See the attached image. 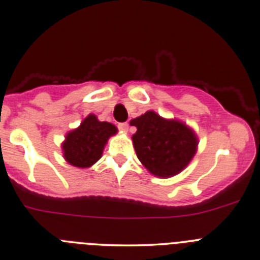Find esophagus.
Here are the masks:
<instances>
[{
  "mask_svg": "<svg viewBox=\"0 0 260 260\" xmlns=\"http://www.w3.org/2000/svg\"><path fill=\"white\" fill-rule=\"evenodd\" d=\"M118 129L122 131V133H126L129 130V124L127 122H120V124H118Z\"/></svg>",
  "mask_w": 260,
  "mask_h": 260,
  "instance_id": "1",
  "label": "esophagus"
}]
</instances>
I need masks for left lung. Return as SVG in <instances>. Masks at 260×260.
<instances>
[{
  "instance_id": "obj_1",
  "label": "left lung",
  "mask_w": 260,
  "mask_h": 260,
  "mask_svg": "<svg viewBox=\"0 0 260 260\" xmlns=\"http://www.w3.org/2000/svg\"><path fill=\"white\" fill-rule=\"evenodd\" d=\"M130 124L138 127L133 135L136 156L154 176H176L193 158L198 140L183 122L166 120L150 110Z\"/></svg>"
}]
</instances>
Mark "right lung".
I'll return each mask as SVG.
<instances>
[{"label": "right lung", "instance_id": "obj_1", "mask_svg": "<svg viewBox=\"0 0 260 260\" xmlns=\"http://www.w3.org/2000/svg\"><path fill=\"white\" fill-rule=\"evenodd\" d=\"M116 131L110 122L99 121L95 115H88L77 129L66 135L62 144L63 157L75 167H91L101 158L104 145Z\"/></svg>", "mask_w": 260, "mask_h": 260}]
</instances>
